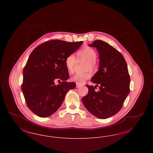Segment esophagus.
Segmentation results:
<instances>
[{
    "instance_id": "1",
    "label": "esophagus",
    "mask_w": 153,
    "mask_h": 153,
    "mask_svg": "<svg viewBox=\"0 0 153 153\" xmlns=\"http://www.w3.org/2000/svg\"><path fill=\"white\" fill-rule=\"evenodd\" d=\"M82 85H80L79 84H76V88H79L80 87H81Z\"/></svg>"
}]
</instances>
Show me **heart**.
I'll return each instance as SVG.
<instances>
[{"mask_svg":"<svg viewBox=\"0 0 153 153\" xmlns=\"http://www.w3.org/2000/svg\"><path fill=\"white\" fill-rule=\"evenodd\" d=\"M78 59H84L87 61L85 69H93L95 67V60L97 58V54L94 49L91 48L86 47L80 50L77 53ZM77 62V59L74 54H70L65 58V63L68 71L72 73L73 71L74 66ZM91 77V74L89 72L83 73H76L71 78V81L75 82L76 84L80 85L83 84L87 80L89 79Z\"/></svg>","mask_w":153,"mask_h":153,"instance_id":"1","label":"heart"}]
</instances>
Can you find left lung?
Returning a JSON list of instances; mask_svg holds the SVG:
<instances>
[{
    "label": "left lung",
    "instance_id": "obj_1",
    "mask_svg": "<svg viewBox=\"0 0 153 153\" xmlns=\"http://www.w3.org/2000/svg\"><path fill=\"white\" fill-rule=\"evenodd\" d=\"M89 46L98 51L99 67L91 80L96 85H86L89 91L82 102L91 114L99 119H107L122 108L130 91V77L123 56L115 48L101 40H96ZM97 86L99 91H95Z\"/></svg>",
    "mask_w": 153,
    "mask_h": 153
}]
</instances>
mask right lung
Segmentation results:
<instances>
[{"mask_svg": "<svg viewBox=\"0 0 153 153\" xmlns=\"http://www.w3.org/2000/svg\"><path fill=\"white\" fill-rule=\"evenodd\" d=\"M82 43L50 40L38 45L30 54L23 71L21 88L28 108L37 116L53 114L68 91L76 87L74 82L66 81L69 74L65 61ZM56 80L61 83L56 85Z\"/></svg>", "mask_w": 153, "mask_h": 153, "instance_id": "right-lung-1", "label": "right lung"}]
</instances>
